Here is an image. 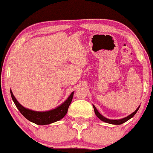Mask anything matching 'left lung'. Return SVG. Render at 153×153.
<instances>
[{
    "instance_id": "8db88e82",
    "label": "left lung",
    "mask_w": 153,
    "mask_h": 153,
    "mask_svg": "<svg viewBox=\"0 0 153 153\" xmlns=\"http://www.w3.org/2000/svg\"><path fill=\"white\" fill-rule=\"evenodd\" d=\"M93 107H94V112H95V114H96V115H97V116L99 118L100 120H102V121L108 123L114 124V125H120V124L123 123H125V122L127 121V120H128L129 119H131V118H133V117L135 116V114H136L137 111H138L139 108H140V107H138V108H137L136 110H135L134 112L133 113V114H131V115H129L128 116L126 117V118H122V119H119V120H111V119H108V118H105V117L103 116L102 115L100 114V113L97 111V109L96 108V107L94 106V105H93Z\"/></svg>"
}]
</instances>
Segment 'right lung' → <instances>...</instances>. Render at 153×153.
Returning a JSON list of instances; mask_svg holds the SVG:
<instances>
[{"mask_svg":"<svg viewBox=\"0 0 153 153\" xmlns=\"http://www.w3.org/2000/svg\"><path fill=\"white\" fill-rule=\"evenodd\" d=\"M10 94L13 101H14L16 107L18 108L19 111L21 113L22 116L30 121L33 122L34 123L37 124V125L42 126L48 125V124L59 120L67 114L69 105H70L71 101H72L74 92L71 94L69 98L59 107H57L55 109H53V110L45 111V112L34 111L30 110V109L25 108L18 103V101H17L16 98L13 96L11 90Z\"/></svg>","mask_w":153,"mask_h":153,"instance_id":"right-lung-1","label":"right lung"}]
</instances>
